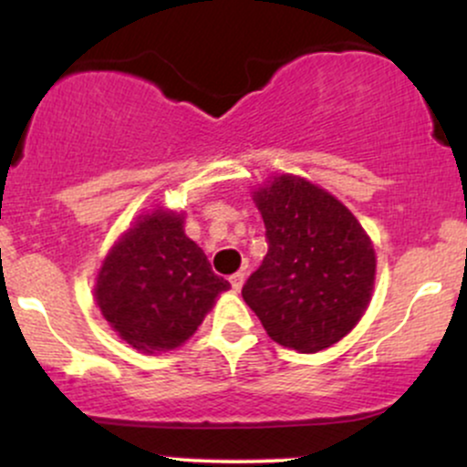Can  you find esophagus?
Segmentation results:
<instances>
[{
    "instance_id": "1",
    "label": "esophagus",
    "mask_w": 467,
    "mask_h": 467,
    "mask_svg": "<svg viewBox=\"0 0 467 467\" xmlns=\"http://www.w3.org/2000/svg\"><path fill=\"white\" fill-rule=\"evenodd\" d=\"M244 283H245V272H237V275L230 276V285H233L234 292H239V289L244 287Z\"/></svg>"
}]
</instances>
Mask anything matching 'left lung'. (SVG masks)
<instances>
[{
    "mask_svg": "<svg viewBox=\"0 0 467 467\" xmlns=\"http://www.w3.org/2000/svg\"><path fill=\"white\" fill-rule=\"evenodd\" d=\"M252 200L267 254L241 296L278 345L301 353L336 345L371 303V237L337 197L298 175H275Z\"/></svg>",
    "mask_w": 467,
    "mask_h": 467,
    "instance_id": "8db88e82",
    "label": "left lung"
}]
</instances>
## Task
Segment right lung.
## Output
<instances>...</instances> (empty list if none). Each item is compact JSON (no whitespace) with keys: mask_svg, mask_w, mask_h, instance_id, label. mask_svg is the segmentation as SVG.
<instances>
[{"mask_svg":"<svg viewBox=\"0 0 467 467\" xmlns=\"http://www.w3.org/2000/svg\"><path fill=\"white\" fill-rule=\"evenodd\" d=\"M230 289L184 233V213L155 206L136 217L99 267L96 305L127 345L166 353L184 345Z\"/></svg>","mask_w":467,"mask_h":467,"instance_id":"obj_1","label":"right lung"}]
</instances>
